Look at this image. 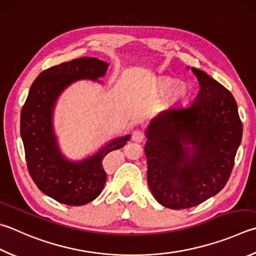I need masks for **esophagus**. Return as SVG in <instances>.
Wrapping results in <instances>:
<instances>
[{
  "instance_id": "34e87169",
  "label": "esophagus",
  "mask_w": 256,
  "mask_h": 256,
  "mask_svg": "<svg viewBox=\"0 0 256 256\" xmlns=\"http://www.w3.org/2000/svg\"><path fill=\"white\" fill-rule=\"evenodd\" d=\"M144 138H146V136H144V133L141 131H136L132 136V140L136 143L142 142Z\"/></svg>"
}]
</instances>
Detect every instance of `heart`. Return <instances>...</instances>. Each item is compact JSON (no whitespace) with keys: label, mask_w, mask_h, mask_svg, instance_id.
I'll return each mask as SVG.
<instances>
[{"label":"heart","mask_w":256,"mask_h":256,"mask_svg":"<svg viewBox=\"0 0 256 256\" xmlns=\"http://www.w3.org/2000/svg\"><path fill=\"white\" fill-rule=\"evenodd\" d=\"M174 84H176V80L174 78L164 77V78H161L160 80H158L156 88L159 92H164L170 89V90L168 92V96H166L168 97V100L170 102H179L182 98H184L188 90H187V87L182 85V84L176 85L174 88Z\"/></svg>","instance_id":"heart-1"}]
</instances>
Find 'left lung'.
<instances>
[{
  "label": "left lung",
  "mask_w": 256,
  "mask_h": 256,
  "mask_svg": "<svg viewBox=\"0 0 256 256\" xmlns=\"http://www.w3.org/2000/svg\"><path fill=\"white\" fill-rule=\"evenodd\" d=\"M192 70L200 86L192 105L164 110L146 130L148 188L170 209L194 207L225 187L243 134L232 92Z\"/></svg>",
  "instance_id": "8db88e82"
}]
</instances>
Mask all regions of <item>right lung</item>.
<instances>
[{
    "instance_id": "1",
    "label": "right lung",
    "mask_w": 256,
    "mask_h": 256,
    "mask_svg": "<svg viewBox=\"0 0 256 256\" xmlns=\"http://www.w3.org/2000/svg\"><path fill=\"white\" fill-rule=\"evenodd\" d=\"M108 67L106 62L82 57L46 69L31 85L21 110L20 132L31 178L41 192L64 205L82 206L100 196L106 182L103 159L131 138H114L80 161L66 159L58 146L52 124L58 97L77 80L100 82Z\"/></svg>"
}]
</instances>
